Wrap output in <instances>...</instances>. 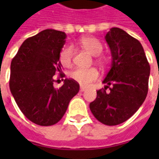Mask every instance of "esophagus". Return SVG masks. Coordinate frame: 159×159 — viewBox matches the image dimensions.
I'll return each instance as SVG.
<instances>
[{"label":"esophagus","mask_w":159,"mask_h":159,"mask_svg":"<svg viewBox=\"0 0 159 159\" xmlns=\"http://www.w3.org/2000/svg\"><path fill=\"white\" fill-rule=\"evenodd\" d=\"M86 90V88L85 87H80V92H83V91H85Z\"/></svg>","instance_id":"esophagus-1"}]
</instances>
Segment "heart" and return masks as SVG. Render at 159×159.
<instances>
[{
	"label": "heart",
	"mask_w": 159,
	"mask_h": 159,
	"mask_svg": "<svg viewBox=\"0 0 159 159\" xmlns=\"http://www.w3.org/2000/svg\"><path fill=\"white\" fill-rule=\"evenodd\" d=\"M79 44L82 48L95 57L99 56L102 51V46L101 42L94 37H89V36L82 37L79 40ZM72 58H73L72 47L70 45H65L61 49L60 54H59L60 63L63 64L64 67H69L71 64ZM98 76H99V73L95 68H89V69L78 68L70 72L71 79L82 86H89L90 83L97 80Z\"/></svg>",
	"instance_id": "obj_1"
}]
</instances>
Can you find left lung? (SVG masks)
Masks as SVG:
<instances>
[{
  "mask_svg": "<svg viewBox=\"0 0 159 159\" xmlns=\"http://www.w3.org/2000/svg\"><path fill=\"white\" fill-rule=\"evenodd\" d=\"M105 40L111 53V66L102 80L106 86L97 91L89 107L98 121L116 125L131 118L143 103L150 67L140 41L124 30L110 29ZM107 88L110 89L109 93Z\"/></svg>",
  "mask_w": 159,
  "mask_h": 159,
  "instance_id": "obj_1",
  "label": "left lung"
}]
</instances>
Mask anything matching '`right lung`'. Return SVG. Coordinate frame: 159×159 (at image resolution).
<instances>
[{
	"mask_svg": "<svg viewBox=\"0 0 159 159\" xmlns=\"http://www.w3.org/2000/svg\"><path fill=\"white\" fill-rule=\"evenodd\" d=\"M65 39L64 32L41 31L23 42L10 64V92L23 114L39 125L57 123L80 90L72 79H65L60 89L53 86L56 73L64 77L59 54Z\"/></svg>",
	"mask_w": 159,
	"mask_h": 159,
	"instance_id": "obj_1",
	"label": "right lung"
}]
</instances>
